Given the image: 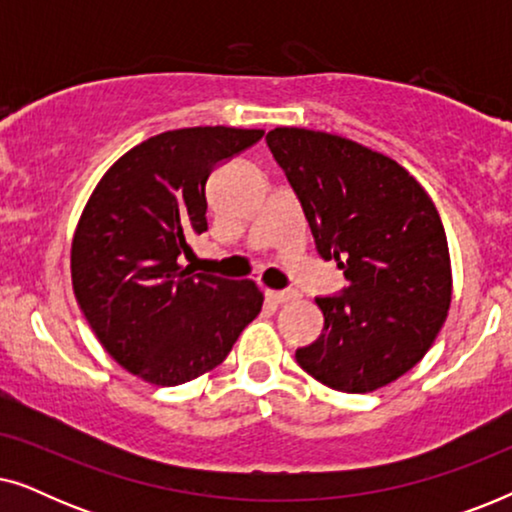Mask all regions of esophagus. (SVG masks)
<instances>
[{"label": "esophagus", "instance_id": "34e87169", "mask_svg": "<svg viewBox=\"0 0 512 512\" xmlns=\"http://www.w3.org/2000/svg\"><path fill=\"white\" fill-rule=\"evenodd\" d=\"M265 298H268L270 303L282 305V303H289V300H296L298 291H272V289H268V291H265Z\"/></svg>", "mask_w": 512, "mask_h": 512}]
</instances>
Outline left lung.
Segmentation results:
<instances>
[{"mask_svg":"<svg viewBox=\"0 0 512 512\" xmlns=\"http://www.w3.org/2000/svg\"><path fill=\"white\" fill-rule=\"evenodd\" d=\"M265 142L321 258H333L349 282L342 296L317 298L324 331L298 349V366L345 394L387 387L424 359L450 310L438 209L403 165L347 137L275 128Z\"/></svg>","mask_w":512,"mask_h":512,"instance_id":"left-lung-1","label":"left lung"}]
</instances>
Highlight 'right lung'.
<instances>
[{"label": "right lung", "instance_id": "add662e5", "mask_svg": "<svg viewBox=\"0 0 512 512\" xmlns=\"http://www.w3.org/2000/svg\"><path fill=\"white\" fill-rule=\"evenodd\" d=\"M263 130H167L123 153L97 181L72 240V286L111 359L156 387H177L226 359L258 317L263 291L179 265L207 230L209 174Z\"/></svg>", "mask_w": 512, "mask_h": 512}]
</instances>
